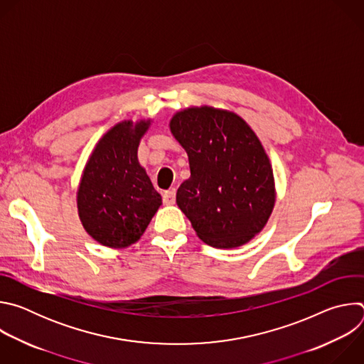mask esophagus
I'll return each mask as SVG.
<instances>
[{
  "label": "esophagus",
  "mask_w": 364,
  "mask_h": 364,
  "mask_svg": "<svg viewBox=\"0 0 364 364\" xmlns=\"http://www.w3.org/2000/svg\"><path fill=\"white\" fill-rule=\"evenodd\" d=\"M163 201H164V204H167V205L174 204V203H176V188H171V190L164 191V194H163Z\"/></svg>",
  "instance_id": "esophagus-1"
}]
</instances>
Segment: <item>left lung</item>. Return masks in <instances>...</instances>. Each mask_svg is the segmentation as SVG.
<instances>
[{
  "mask_svg": "<svg viewBox=\"0 0 364 364\" xmlns=\"http://www.w3.org/2000/svg\"><path fill=\"white\" fill-rule=\"evenodd\" d=\"M168 127L188 157L190 177L177 190V204L196 235L220 249L252 240L277 200L261 139L237 114L207 105L176 112Z\"/></svg>",
  "mask_w": 364,
  "mask_h": 364,
  "instance_id": "obj_1",
  "label": "left lung"
}]
</instances>
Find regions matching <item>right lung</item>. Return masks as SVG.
<instances>
[{
  "label": "right lung",
  "instance_id": "1",
  "mask_svg": "<svg viewBox=\"0 0 364 364\" xmlns=\"http://www.w3.org/2000/svg\"><path fill=\"white\" fill-rule=\"evenodd\" d=\"M152 119H127L96 142L76 193L83 229L97 243L125 249L144 235L163 198L138 161L141 138Z\"/></svg>",
  "mask_w": 364,
  "mask_h": 364
}]
</instances>
